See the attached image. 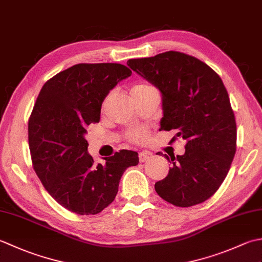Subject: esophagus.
Returning a JSON list of instances; mask_svg holds the SVG:
<instances>
[{
    "mask_svg": "<svg viewBox=\"0 0 262 262\" xmlns=\"http://www.w3.org/2000/svg\"><path fill=\"white\" fill-rule=\"evenodd\" d=\"M149 158H151V153L149 152H141L138 154V159H140V162H145Z\"/></svg>",
    "mask_w": 262,
    "mask_h": 262,
    "instance_id": "obj_1",
    "label": "esophagus"
}]
</instances>
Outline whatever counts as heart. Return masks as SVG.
<instances>
[{"mask_svg":"<svg viewBox=\"0 0 262 262\" xmlns=\"http://www.w3.org/2000/svg\"><path fill=\"white\" fill-rule=\"evenodd\" d=\"M152 86H149L147 84H135L134 86L132 88L130 93L132 92H137V91H142V90H146V89H151ZM147 136V130L145 128H137L135 130H132L129 134H128V137H129V140L135 142V143H141L144 140H145V137Z\"/></svg>","mask_w":262,"mask_h":262,"instance_id":"b5f03b06","label":"heart"}]
</instances>
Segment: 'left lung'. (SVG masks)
Instances as JSON below:
<instances>
[{
  "mask_svg": "<svg viewBox=\"0 0 262 262\" xmlns=\"http://www.w3.org/2000/svg\"><path fill=\"white\" fill-rule=\"evenodd\" d=\"M127 65L162 93L160 130L177 129L187 142L185 154L165 157L173 166L155 191L178 207L205 202L219 190L236 151L235 117L223 81L207 64L180 52Z\"/></svg>",
  "mask_w": 262,
  "mask_h": 262,
  "instance_id": "left-lung-1",
  "label": "left lung"
}]
</instances>
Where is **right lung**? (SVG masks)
I'll return each instance as SVG.
<instances>
[{"mask_svg": "<svg viewBox=\"0 0 262 262\" xmlns=\"http://www.w3.org/2000/svg\"><path fill=\"white\" fill-rule=\"evenodd\" d=\"M130 75L121 64H76L38 94L28 122L32 165L48 193L70 211H102L114 202L125 170L138 164L137 152L127 149L96 164L85 140L86 126L100 120L104 98Z\"/></svg>", "mask_w": 262, "mask_h": 262, "instance_id": "1", "label": "right lung"}]
</instances>
